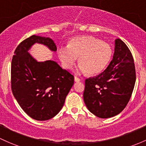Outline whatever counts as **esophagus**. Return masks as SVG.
<instances>
[{"label": "esophagus", "mask_w": 146, "mask_h": 146, "mask_svg": "<svg viewBox=\"0 0 146 146\" xmlns=\"http://www.w3.org/2000/svg\"><path fill=\"white\" fill-rule=\"evenodd\" d=\"M74 81H76V82H79V81H81V79H80L79 78H78L77 76H75V77H74Z\"/></svg>", "instance_id": "34e87169"}]
</instances>
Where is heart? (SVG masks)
<instances>
[{
	"instance_id": "heart-1",
	"label": "heart",
	"mask_w": 146,
	"mask_h": 146,
	"mask_svg": "<svg viewBox=\"0 0 146 146\" xmlns=\"http://www.w3.org/2000/svg\"><path fill=\"white\" fill-rule=\"evenodd\" d=\"M58 55L65 68L70 70L79 58L80 72L91 75L103 71L112 58L113 50L108 43L92 36L75 37L67 46H60Z\"/></svg>"
}]
</instances>
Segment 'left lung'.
I'll list each match as a JSON object with an SVG mask.
<instances>
[{
  "label": "left lung",
  "instance_id": "left-lung-1",
  "mask_svg": "<svg viewBox=\"0 0 146 146\" xmlns=\"http://www.w3.org/2000/svg\"><path fill=\"white\" fill-rule=\"evenodd\" d=\"M136 70L131 51L120 39L115 41L113 57L103 72L86 79L84 100L88 109L101 118L120 113L131 98Z\"/></svg>",
  "mask_w": 146,
  "mask_h": 146
}]
</instances>
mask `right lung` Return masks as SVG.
<instances>
[{"label": "right lung", "instance_id": "obj_1", "mask_svg": "<svg viewBox=\"0 0 146 146\" xmlns=\"http://www.w3.org/2000/svg\"><path fill=\"white\" fill-rule=\"evenodd\" d=\"M35 43L50 50L57 47L49 37L32 35L15 51L11 64V88L26 113L36 120H47L57 115L72 87L74 78L54 60L37 62L29 54Z\"/></svg>", "mask_w": 146, "mask_h": 146}]
</instances>
